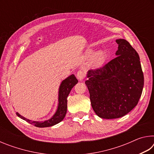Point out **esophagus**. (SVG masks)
Returning <instances> with one entry per match:
<instances>
[{
  "label": "esophagus",
  "mask_w": 154,
  "mask_h": 154,
  "mask_svg": "<svg viewBox=\"0 0 154 154\" xmlns=\"http://www.w3.org/2000/svg\"><path fill=\"white\" fill-rule=\"evenodd\" d=\"M77 78L79 81L83 80V79L85 78V72L83 71H82V70H80V71H78L77 73Z\"/></svg>",
  "instance_id": "1"
}]
</instances>
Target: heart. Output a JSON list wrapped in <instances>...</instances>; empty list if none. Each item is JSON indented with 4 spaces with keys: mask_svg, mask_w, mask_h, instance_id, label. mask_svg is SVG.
Segmentation results:
<instances>
[{
    "mask_svg": "<svg viewBox=\"0 0 154 154\" xmlns=\"http://www.w3.org/2000/svg\"><path fill=\"white\" fill-rule=\"evenodd\" d=\"M86 58H91V64L93 66L99 67L104 64L106 59V54L104 51H98L94 54L92 50L88 51L86 53Z\"/></svg>",
    "mask_w": 154,
    "mask_h": 154,
    "instance_id": "b5f03b06",
    "label": "heart"
}]
</instances>
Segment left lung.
<instances>
[{
	"label": "left lung",
	"mask_w": 154,
	"mask_h": 154,
	"mask_svg": "<svg viewBox=\"0 0 154 154\" xmlns=\"http://www.w3.org/2000/svg\"><path fill=\"white\" fill-rule=\"evenodd\" d=\"M116 58L89 70L85 81L93 110L103 119L124 116L137 106L144 85L140 58L126 40L117 39Z\"/></svg>",
	"instance_id": "left-lung-1"
}]
</instances>
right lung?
<instances>
[{
  "mask_svg": "<svg viewBox=\"0 0 154 154\" xmlns=\"http://www.w3.org/2000/svg\"><path fill=\"white\" fill-rule=\"evenodd\" d=\"M78 83V80L74 75H70L69 77L66 78L62 81L59 87L58 90V105L57 107L56 113L50 119L43 122L31 121L30 119H26L24 117L21 116L17 112V116L21 119L26 121L28 123L35 125V126L38 128L50 127L58 124L63 120L67 111V97L70 92L75 85Z\"/></svg>",
  "mask_w": 154,
  "mask_h": 154,
  "instance_id": "right-lung-1",
  "label": "right lung"
}]
</instances>
